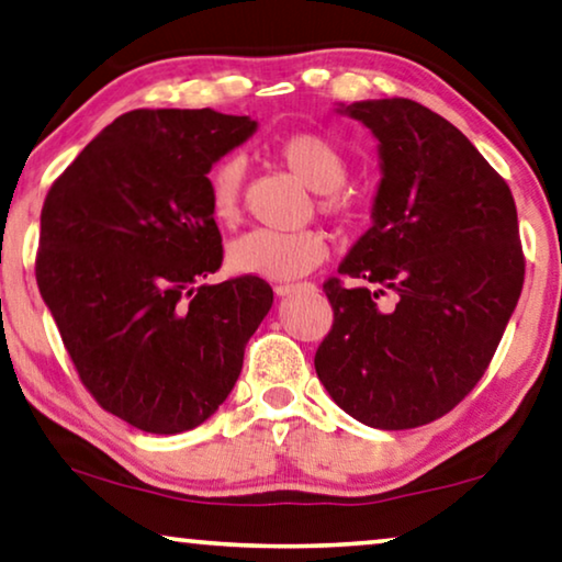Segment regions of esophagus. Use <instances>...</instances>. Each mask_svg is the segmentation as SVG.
<instances>
[{"mask_svg":"<svg viewBox=\"0 0 562 562\" xmlns=\"http://www.w3.org/2000/svg\"><path fill=\"white\" fill-rule=\"evenodd\" d=\"M297 288H303V284H292V282H280V284H274V292H278L280 297H284V295H290V292H295Z\"/></svg>","mask_w":562,"mask_h":562,"instance_id":"1","label":"esophagus"}]
</instances>
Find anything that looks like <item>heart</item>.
Listing matches in <instances>:
<instances>
[{
    "label": "heart",
    "instance_id": "heart-1",
    "mask_svg": "<svg viewBox=\"0 0 562 562\" xmlns=\"http://www.w3.org/2000/svg\"><path fill=\"white\" fill-rule=\"evenodd\" d=\"M280 161L307 183L321 191V212L338 222H350L356 216V204L340 187L348 181L350 164L338 144L321 133H290L274 146ZM241 187H245V164L237 156H227L206 173L209 212L214 222L229 227L239 220ZM328 257V239L317 229L274 232L252 229L241 234L229 245V267L239 274H252L262 280H295L300 274L315 270Z\"/></svg>",
    "mask_w": 562,
    "mask_h": 562
}]
</instances>
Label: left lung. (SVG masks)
<instances>
[{"instance_id": "left-lung-1", "label": "left lung", "mask_w": 562, "mask_h": 562, "mask_svg": "<svg viewBox=\"0 0 562 562\" xmlns=\"http://www.w3.org/2000/svg\"><path fill=\"white\" fill-rule=\"evenodd\" d=\"M379 138L373 227L325 280L317 379L373 429H416L476 386L520 300L513 191L462 131L408 98L342 108Z\"/></svg>"}]
</instances>
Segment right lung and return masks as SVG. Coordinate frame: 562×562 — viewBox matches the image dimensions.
I'll list each match as a JSON object with an SVG mask.
<instances>
[{
  "instance_id": "1",
  "label": "right lung",
  "mask_w": 562,
  "mask_h": 562,
  "mask_svg": "<svg viewBox=\"0 0 562 562\" xmlns=\"http://www.w3.org/2000/svg\"><path fill=\"white\" fill-rule=\"evenodd\" d=\"M257 128L212 108L123 113L47 191L35 274L82 386L148 434L204 424L239 379L272 288L222 267L206 173Z\"/></svg>"
}]
</instances>
